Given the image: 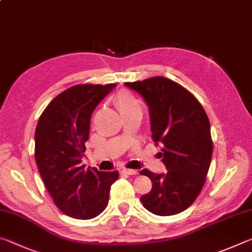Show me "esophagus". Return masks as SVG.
<instances>
[{
  "label": "esophagus",
  "mask_w": 252,
  "mask_h": 252,
  "mask_svg": "<svg viewBox=\"0 0 252 252\" xmlns=\"http://www.w3.org/2000/svg\"><path fill=\"white\" fill-rule=\"evenodd\" d=\"M121 172L123 174H126V176H136V174H139L138 171H135V170H130V169H123Z\"/></svg>",
  "instance_id": "1"
}]
</instances>
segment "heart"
<instances>
[{
	"mask_svg": "<svg viewBox=\"0 0 252 252\" xmlns=\"http://www.w3.org/2000/svg\"><path fill=\"white\" fill-rule=\"evenodd\" d=\"M138 101H136L133 95H131L129 92H121L120 94L117 96V105L120 112L126 111L127 109L132 108V106L138 105Z\"/></svg>",
	"mask_w": 252,
	"mask_h": 252,
	"instance_id": "1",
	"label": "heart"
}]
</instances>
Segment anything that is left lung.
<instances>
[{"label": "left lung", "instance_id": "1", "mask_svg": "<svg viewBox=\"0 0 252 252\" xmlns=\"http://www.w3.org/2000/svg\"><path fill=\"white\" fill-rule=\"evenodd\" d=\"M126 87L139 93L149 108L152 140L161 147L165 173L140 171L152 181V189L140 198L157 216H173L194 202L206 181L212 157L210 122L199 101L163 76Z\"/></svg>", "mask_w": 252, "mask_h": 252}]
</instances>
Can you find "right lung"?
<instances>
[{"instance_id":"1","label":"right lung","mask_w":252,"mask_h":252,"mask_svg":"<svg viewBox=\"0 0 252 252\" xmlns=\"http://www.w3.org/2000/svg\"><path fill=\"white\" fill-rule=\"evenodd\" d=\"M116 84H78L60 93L42 113L35 130V161L57 207L72 218H95L109 202L118 171L85 169L84 143L97 104Z\"/></svg>"}]
</instances>
